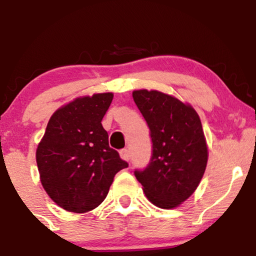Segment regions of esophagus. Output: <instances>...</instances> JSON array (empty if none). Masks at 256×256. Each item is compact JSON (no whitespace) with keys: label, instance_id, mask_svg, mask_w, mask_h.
<instances>
[{"label":"esophagus","instance_id":"obj_1","mask_svg":"<svg viewBox=\"0 0 256 256\" xmlns=\"http://www.w3.org/2000/svg\"><path fill=\"white\" fill-rule=\"evenodd\" d=\"M120 156H122V160L128 161L130 160V150L128 149H122L120 150Z\"/></svg>","mask_w":256,"mask_h":256}]
</instances>
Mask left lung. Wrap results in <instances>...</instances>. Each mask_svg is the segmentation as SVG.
<instances>
[{
	"label": "left lung",
	"instance_id": "obj_1",
	"mask_svg": "<svg viewBox=\"0 0 256 256\" xmlns=\"http://www.w3.org/2000/svg\"><path fill=\"white\" fill-rule=\"evenodd\" d=\"M132 98L150 130L152 158L134 176L152 204L177 207L192 195L207 166L208 150L198 114L190 104L156 90Z\"/></svg>",
	"mask_w": 256,
	"mask_h": 256
}]
</instances>
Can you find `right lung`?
Returning <instances> with one entry per match:
<instances>
[{
  "label": "right lung",
  "instance_id": "add662e5",
  "mask_svg": "<svg viewBox=\"0 0 256 256\" xmlns=\"http://www.w3.org/2000/svg\"><path fill=\"white\" fill-rule=\"evenodd\" d=\"M113 94L78 98L58 108L37 146L42 185L64 210L85 213L107 196L114 176L128 164L108 143L102 126Z\"/></svg>",
  "mask_w": 256,
  "mask_h": 256
}]
</instances>
